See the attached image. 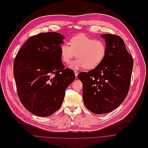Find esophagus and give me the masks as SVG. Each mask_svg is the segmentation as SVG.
<instances>
[{"label":"esophagus","instance_id":"34e87169","mask_svg":"<svg viewBox=\"0 0 148 148\" xmlns=\"http://www.w3.org/2000/svg\"><path fill=\"white\" fill-rule=\"evenodd\" d=\"M78 73H79V72H78V71H76V70H75V76H78Z\"/></svg>","mask_w":148,"mask_h":148}]
</instances>
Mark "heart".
<instances>
[{
	"label": "heart",
	"mask_w": 148,
	"mask_h": 148,
	"mask_svg": "<svg viewBox=\"0 0 148 148\" xmlns=\"http://www.w3.org/2000/svg\"><path fill=\"white\" fill-rule=\"evenodd\" d=\"M69 44L61 45V58L63 62L70 64L76 57L78 59L72 64L73 68L93 69L101 64L107 55V47L104 41L84 34L73 37Z\"/></svg>",
	"instance_id": "obj_1"
}]
</instances>
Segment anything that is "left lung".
I'll use <instances>...</instances> for the list:
<instances>
[{"label": "left lung", "mask_w": 148, "mask_h": 148, "mask_svg": "<svg viewBox=\"0 0 148 148\" xmlns=\"http://www.w3.org/2000/svg\"><path fill=\"white\" fill-rule=\"evenodd\" d=\"M107 47L101 64L78 78L82 83L83 100L88 110L96 114L115 110L127 96L134 61L123 39L114 34H102ZM84 86H83V84Z\"/></svg>", "instance_id": "left-lung-1"}]
</instances>
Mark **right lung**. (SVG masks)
<instances>
[{"instance_id":"right-lung-1","label":"right lung","mask_w":148,"mask_h":148,"mask_svg":"<svg viewBox=\"0 0 148 148\" xmlns=\"http://www.w3.org/2000/svg\"><path fill=\"white\" fill-rule=\"evenodd\" d=\"M64 38L54 32L28 38L17 53L13 66L19 99L31 113L49 116L61 106L67 87L73 82V70L65 68L60 54Z\"/></svg>"}]
</instances>
